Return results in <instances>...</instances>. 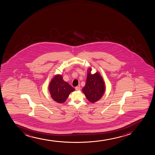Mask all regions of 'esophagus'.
<instances>
[{"label": "esophagus", "mask_w": 155, "mask_h": 155, "mask_svg": "<svg viewBox=\"0 0 155 155\" xmlns=\"http://www.w3.org/2000/svg\"><path fill=\"white\" fill-rule=\"evenodd\" d=\"M81 87L80 86H77V87H75V90L76 91H79Z\"/></svg>", "instance_id": "1"}]
</instances>
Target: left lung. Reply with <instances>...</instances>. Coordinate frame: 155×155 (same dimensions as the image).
<instances>
[{
	"label": "left lung",
	"mask_w": 155,
	"mask_h": 155,
	"mask_svg": "<svg viewBox=\"0 0 155 155\" xmlns=\"http://www.w3.org/2000/svg\"><path fill=\"white\" fill-rule=\"evenodd\" d=\"M91 71V68L87 71L86 82L82 91L88 101L94 103L99 100L103 96L105 91V84L99 72H97L92 74Z\"/></svg>",
	"instance_id": "left-lung-1"
}]
</instances>
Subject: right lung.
I'll use <instances>...</instances> for the list:
<instances>
[{"mask_svg": "<svg viewBox=\"0 0 155 155\" xmlns=\"http://www.w3.org/2000/svg\"><path fill=\"white\" fill-rule=\"evenodd\" d=\"M49 91L51 96L55 101L62 103L75 89L67 82L63 80L61 75L58 74L54 77L50 82Z\"/></svg>", "mask_w": 155, "mask_h": 155, "instance_id": "1", "label": "right lung"}]
</instances>
